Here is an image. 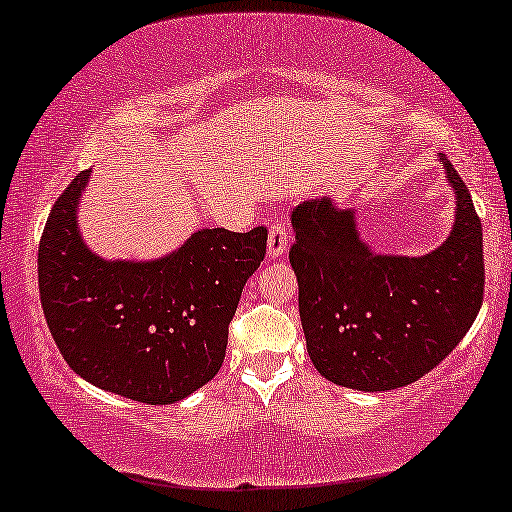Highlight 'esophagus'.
I'll return each mask as SVG.
<instances>
[{
    "mask_svg": "<svg viewBox=\"0 0 512 512\" xmlns=\"http://www.w3.org/2000/svg\"><path fill=\"white\" fill-rule=\"evenodd\" d=\"M288 242H290V231L283 219H272L270 224V235H267V256L272 258H281L288 251Z\"/></svg>",
    "mask_w": 512,
    "mask_h": 512,
    "instance_id": "1",
    "label": "esophagus"
}]
</instances>
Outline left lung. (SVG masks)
<instances>
[{
	"label": "left lung",
	"mask_w": 512,
	"mask_h": 512,
	"mask_svg": "<svg viewBox=\"0 0 512 512\" xmlns=\"http://www.w3.org/2000/svg\"><path fill=\"white\" fill-rule=\"evenodd\" d=\"M455 192L448 238L423 256L377 254L355 208L302 201L290 222L306 350L322 377L357 391L412 384L448 357L483 302V229L467 185L439 155Z\"/></svg>",
	"instance_id": "obj_1"
}]
</instances>
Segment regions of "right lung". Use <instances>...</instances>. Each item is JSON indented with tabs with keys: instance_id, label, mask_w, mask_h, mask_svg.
Returning a JSON list of instances; mask_svg holds the SVG:
<instances>
[{
	"instance_id": "right-lung-1",
	"label": "right lung",
	"mask_w": 512,
	"mask_h": 512,
	"mask_svg": "<svg viewBox=\"0 0 512 512\" xmlns=\"http://www.w3.org/2000/svg\"><path fill=\"white\" fill-rule=\"evenodd\" d=\"M89 176L77 174L59 196L38 247L47 327L86 382L137 403H178L222 368L267 229H201L155 261H107L84 245L77 224Z\"/></svg>"
}]
</instances>
